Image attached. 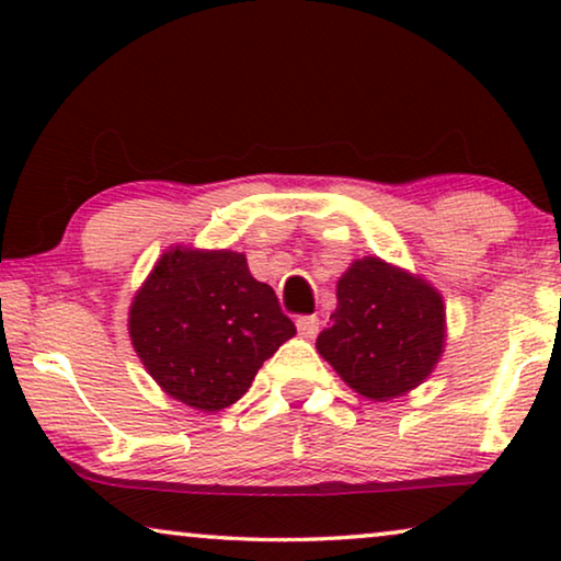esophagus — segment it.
Segmentation results:
<instances>
[{"mask_svg":"<svg viewBox=\"0 0 561 561\" xmlns=\"http://www.w3.org/2000/svg\"><path fill=\"white\" fill-rule=\"evenodd\" d=\"M298 334L306 336V340H313L319 334V319L317 317H298L296 319Z\"/></svg>","mask_w":561,"mask_h":561,"instance_id":"34e87169","label":"esophagus"}]
</instances>
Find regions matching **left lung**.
Instances as JSON below:
<instances>
[{
  "instance_id": "8db88e82",
  "label": "left lung",
  "mask_w": 561,
  "mask_h": 561,
  "mask_svg": "<svg viewBox=\"0 0 561 561\" xmlns=\"http://www.w3.org/2000/svg\"><path fill=\"white\" fill-rule=\"evenodd\" d=\"M319 355L359 396L390 401L421 386L444 352V301L432 283L363 257L336 283Z\"/></svg>"
}]
</instances>
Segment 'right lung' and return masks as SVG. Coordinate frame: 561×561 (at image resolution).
Returning <instances> with one entry per match:
<instances>
[{"mask_svg": "<svg viewBox=\"0 0 561 561\" xmlns=\"http://www.w3.org/2000/svg\"><path fill=\"white\" fill-rule=\"evenodd\" d=\"M296 334L267 283L232 250L163 252L129 306V340L152 380L196 411H221Z\"/></svg>", "mask_w": 561, "mask_h": 561, "instance_id": "right-lung-1", "label": "right lung"}]
</instances>
